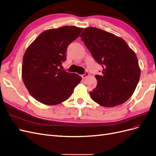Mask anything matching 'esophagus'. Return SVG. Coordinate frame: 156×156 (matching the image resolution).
Segmentation results:
<instances>
[{"mask_svg": "<svg viewBox=\"0 0 156 156\" xmlns=\"http://www.w3.org/2000/svg\"><path fill=\"white\" fill-rule=\"evenodd\" d=\"M88 72H85L84 74H83V75H81V77H82L83 79H85V78H86L87 77H88Z\"/></svg>", "mask_w": 156, "mask_h": 156, "instance_id": "esophagus-1", "label": "esophagus"}]
</instances>
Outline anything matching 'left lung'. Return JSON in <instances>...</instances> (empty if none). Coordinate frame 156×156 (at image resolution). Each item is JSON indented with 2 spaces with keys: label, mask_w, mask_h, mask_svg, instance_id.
<instances>
[{
  "label": "left lung",
  "mask_w": 156,
  "mask_h": 156,
  "mask_svg": "<svg viewBox=\"0 0 156 156\" xmlns=\"http://www.w3.org/2000/svg\"><path fill=\"white\" fill-rule=\"evenodd\" d=\"M80 37L103 68L101 75L95 76L96 87L89 92L92 100L106 107L122 104L132 96L140 79L135 52L121 37L98 28H86Z\"/></svg>",
  "instance_id": "8db88e82"
}]
</instances>
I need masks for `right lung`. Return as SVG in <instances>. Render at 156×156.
<instances>
[{"label": "right lung", "mask_w": 156, "mask_h": 156, "mask_svg": "<svg viewBox=\"0 0 156 156\" xmlns=\"http://www.w3.org/2000/svg\"><path fill=\"white\" fill-rule=\"evenodd\" d=\"M82 28L64 26L47 30L26 50L22 77L30 95L48 105H57L72 96L81 82L79 75L59 69L66 60L68 45L76 40Z\"/></svg>", "instance_id": "right-lung-1"}]
</instances>
